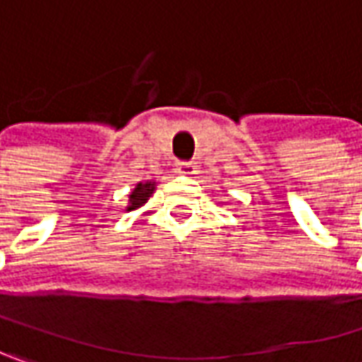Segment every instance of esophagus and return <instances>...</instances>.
Masks as SVG:
<instances>
[{
  "label": "esophagus",
  "instance_id": "1",
  "mask_svg": "<svg viewBox=\"0 0 362 362\" xmlns=\"http://www.w3.org/2000/svg\"><path fill=\"white\" fill-rule=\"evenodd\" d=\"M176 172H178L180 176L190 178V176H194V174H197V165H194L192 161H180V163L176 165Z\"/></svg>",
  "mask_w": 362,
  "mask_h": 362
}]
</instances>
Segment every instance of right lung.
<instances>
[{"mask_svg":"<svg viewBox=\"0 0 362 362\" xmlns=\"http://www.w3.org/2000/svg\"><path fill=\"white\" fill-rule=\"evenodd\" d=\"M156 188H158V182L156 180L139 182L137 186L131 190V194H129V202H127L124 211H137V209H141L145 202L153 197Z\"/></svg>","mask_w":362,"mask_h":362,"instance_id":"obj_1","label":"right lung"}]
</instances>
